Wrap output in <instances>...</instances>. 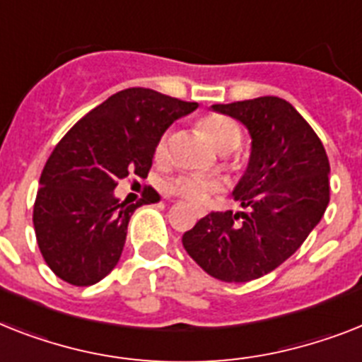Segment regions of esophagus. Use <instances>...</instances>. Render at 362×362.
Listing matches in <instances>:
<instances>
[{"mask_svg": "<svg viewBox=\"0 0 362 362\" xmlns=\"http://www.w3.org/2000/svg\"><path fill=\"white\" fill-rule=\"evenodd\" d=\"M197 216H204V211H202V210H197Z\"/></svg>", "mask_w": 362, "mask_h": 362, "instance_id": "1", "label": "esophagus"}]
</instances>
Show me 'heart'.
<instances>
[{"mask_svg": "<svg viewBox=\"0 0 362 362\" xmlns=\"http://www.w3.org/2000/svg\"><path fill=\"white\" fill-rule=\"evenodd\" d=\"M197 126H199V130L202 134L206 135V139L210 141L211 146L221 154H227V152L238 148L240 141H242L240 126L232 119L225 117V115H204L202 119H199ZM154 158L158 161H163L167 158V135L160 137V141L156 143ZM169 189H171V193L193 202V204H202L214 193L219 191V184L214 180H208V178H201V176H178L169 184Z\"/></svg>", "mask_w": 362, "mask_h": 362, "instance_id": "obj_1", "label": "heart"}]
</instances>
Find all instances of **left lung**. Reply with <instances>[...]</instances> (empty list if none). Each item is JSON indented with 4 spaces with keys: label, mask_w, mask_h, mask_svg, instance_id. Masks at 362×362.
<instances>
[{
    "label": "left lung",
    "mask_w": 362,
    "mask_h": 362,
    "mask_svg": "<svg viewBox=\"0 0 362 362\" xmlns=\"http://www.w3.org/2000/svg\"><path fill=\"white\" fill-rule=\"evenodd\" d=\"M251 134V158L232 195L247 211H211L182 236L211 277L247 283L301 247L329 204V160L322 141L290 102L277 96L216 104Z\"/></svg>",
    "instance_id": "1"
}]
</instances>
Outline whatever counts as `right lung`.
Returning a JSON list of instances; mask_svg holds the SVG:
<instances>
[{"instance_id": "1", "label": "right lung", "mask_w": 362, "mask_h": 362, "mask_svg": "<svg viewBox=\"0 0 362 362\" xmlns=\"http://www.w3.org/2000/svg\"><path fill=\"white\" fill-rule=\"evenodd\" d=\"M197 105L132 87L96 105L59 141L33 206L38 249L59 279L90 286L117 266L132 214L160 195L146 187L139 202L126 204L113 189L128 175L146 178L156 143Z\"/></svg>"}]
</instances>
